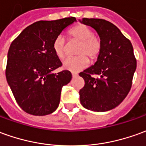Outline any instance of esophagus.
Returning a JSON list of instances; mask_svg holds the SVG:
<instances>
[{"label": "esophagus", "instance_id": "1", "mask_svg": "<svg viewBox=\"0 0 146 146\" xmlns=\"http://www.w3.org/2000/svg\"><path fill=\"white\" fill-rule=\"evenodd\" d=\"M71 75H72V77H73V78H75V77H76V76L78 75V74H77V73H75V72H72V73H71Z\"/></svg>", "mask_w": 146, "mask_h": 146}]
</instances>
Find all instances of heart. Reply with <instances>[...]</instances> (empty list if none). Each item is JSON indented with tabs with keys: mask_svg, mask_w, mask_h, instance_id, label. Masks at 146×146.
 I'll return each mask as SVG.
<instances>
[{
	"mask_svg": "<svg viewBox=\"0 0 146 146\" xmlns=\"http://www.w3.org/2000/svg\"><path fill=\"white\" fill-rule=\"evenodd\" d=\"M70 40L79 42L76 48L75 54L78 56L68 58L63 63L64 69L72 72H77L86 68L90 61L98 59L102 50V43L100 39L94 34L93 30L84 24H78L72 27L67 32ZM52 48L60 60H63L66 55V40L62 36L55 38Z\"/></svg>",
	"mask_w": 146,
	"mask_h": 146,
	"instance_id": "heart-1",
	"label": "heart"
}]
</instances>
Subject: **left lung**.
Instances as JSON below:
<instances>
[{
	"label": "left lung",
	"mask_w": 146,
	"mask_h": 146,
	"mask_svg": "<svg viewBox=\"0 0 146 146\" xmlns=\"http://www.w3.org/2000/svg\"><path fill=\"white\" fill-rule=\"evenodd\" d=\"M81 22L96 30L102 50L96 63L79 73L85 82L79 90L80 102L86 109L107 111L119 105L131 89L137 67L132 44L109 21L83 18Z\"/></svg>",
	"instance_id": "obj_1"
}]
</instances>
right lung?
Instances as JSON below:
<instances>
[{
    "label": "right lung",
    "instance_id": "add662e5",
    "mask_svg": "<svg viewBox=\"0 0 146 146\" xmlns=\"http://www.w3.org/2000/svg\"><path fill=\"white\" fill-rule=\"evenodd\" d=\"M75 21V17L37 21L23 30L10 45L6 79L17 104L26 113L44 116L59 106L62 87L72 75L67 70L52 74L62 66L52 44Z\"/></svg>",
    "mask_w": 146,
    "mask_h": 146
}]
</instances>
